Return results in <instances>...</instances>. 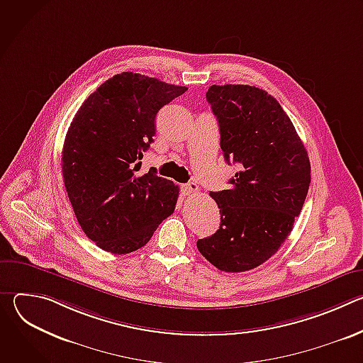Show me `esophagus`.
Segmentation results:
<instances>
[{"label":"esophagus","instance_id":"34e87169","mask_svg":"<svg viewBox=\"0 0 363 363\" xmlns=\"http://www.w3.org/2000/svg\"><path fill=\"white\" fill-rule=\"evenodd\" d=\"M182 191H184V195H194V194H196L198 191H199V186L195 184V182H189V184H186V185H184L182 186Z\"/></svg>","mask_w":363,"mask_h":363}]
</instances>
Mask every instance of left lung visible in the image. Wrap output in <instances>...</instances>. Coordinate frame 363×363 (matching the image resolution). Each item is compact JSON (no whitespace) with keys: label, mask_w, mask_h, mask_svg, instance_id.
Returning a JSON list of instances; mask_svg holds the SVG:
<instances>
[{"label":"left lung","mask_w":363,"mask_h":363,"mask_svg":"<svg viewBox=\"0 0 363 363\" xmlns=\"http://www.w3.org/2000/svg\"><path fill=\"white\" fill-rule=\"evenodd\" d=\"M205 96L220 125L224 160L240 171L230 189L210 192L221 224L196 247L221 272H248L291 233L308 191L310 161L290 118L266 90L214 84Z\"/></svg>","instance_id":"8db88e82"}]
</instances>
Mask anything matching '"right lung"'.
I'll return each instance as SVG.
<instances>
[{
	"instance_id": "obj_1",
	"label": "right lung",
	"mask_w": 363,
	"mask_h": 363,
	"mask_svg": "<svg viewBox=\"0 0 363 363\" xmlns=\"http://www.w3.org/2000/svg\"><path fill=\"white\" fill-rule=\"evenodd\" d=\"M158 79L123 72L100 84L67 130L63 181L76 218L97 247L128 254L143 247L177 205L179 188L157 175H139L161 108L185 93Z\"/></svg>"
}]
</instances>
